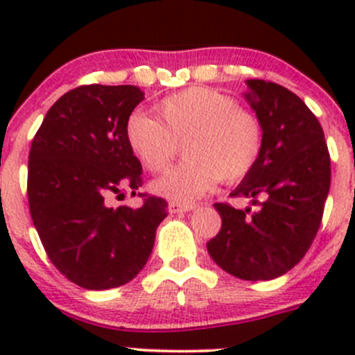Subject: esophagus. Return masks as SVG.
<instances>
[{
	"label": "esophagus",
	"mask_w": 355,
	"mask_h": 355,
	"mask_svg": "<svg viewBox=\"0 0 355 355\" xmlns=\"http://www.w3.org/2000/svg\"><path fill=\"white\" fill-rule=\"evenodd\" d=\"M194 207H196V204H182V202H175V200H171V202L168 204V211H170L171 214L185 213V211H192Z\"/></svg>",
	"instance_id": "1"
}]
</instances>
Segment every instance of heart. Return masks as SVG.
Here are the masks:
<instances>
[{"label":"heart","mask_w":355,"mask_h":355,"mask_svg":"<svg viewBox=\"0 0 355 355\" xmlns=\"http://www.w3.org/2000/svg\"><path fill=\"white\" fill-rule=\"evenodd\" d=\"M156 118L135 111L125 121V139L151 173L166 170L184 142L185 159L155 182L168 199L189 202L220 180L239 184L263 155L264 134L252 111L209 87H189L156 105Z\"/></svg>","instance_id":"b5f03b06"}]
</instances>
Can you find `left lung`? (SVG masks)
<instances>
[{"mask_svg":"<svg viewBox=\"0 0 355 355\" xmlns=\"http://www.w3.org/2000/svg\"><path fill=\"white\" fill-rule=\"evenodd\" d=\"M247 85L264 146L257 166L232 196L259 207L214 204L221 230L207 242V252L234 277L273 280L306 256L320 230L330 192V153L320 121L299 96L270 80L252 78Z\"/></svg>","mask_w":355,"mask_h":355,"instance_id":"obj_1","label":"left lung"}]
</instances>
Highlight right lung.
<instances>
[{"instance_id": "obj_1", "label": "right lung", "mask_w": 355, "mask_h": 355, "mask_svg": "<svg viewBox=\"0 0 355 355\" xmlns=\"http://www.w3.org/2000/svg\"><path fill=\"white\" fill-rule=\"evenodd\" d=\"M144 92L135 85H80L49 108L28 153L32 221L56 270L87 290L128 284L146 266L168 202L139 194L134 209L110 199L142 185L125 121Z\"/></svg>"}]
</instances>
